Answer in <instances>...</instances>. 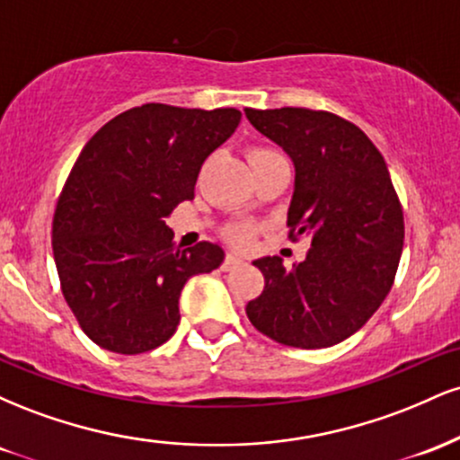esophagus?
<instances>
[{
    "label": "esophagus",
    "mask_w": 460,
    "mask_h": 460,
    "mask_svg": "<svg viewBox=\"0 0 460 460\" xmlns=\"http://www.w3.org/2000/svg\"><path fill=\"white\" fill-rule=\"evenodd\" d=\"M237 263H244V257L237 255V252H226L223 268H234V266H237Z\"/></svg>",
    "instance_id": "obj_1"
}]
</instances>
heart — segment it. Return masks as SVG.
I'll use <instances>...</instances> for the list:
<instances>
[{
  "mask_svg": "<svg viewBox=\"0 0 460 460\" xmlns=\"http://www.w3.org/2000/svg\"><path fill=\"white\" fill-rule=\"evenodd\" d=\"M272 155H279V153L272 149H266V146H255V149H251V153H248V162H257V160H263V157H272ZM226 235H229V240L234 242V244L246 246L252 237V229L251 225L246 223H235L226 229Z\"/></svg>",
  "mask_w": 460,
  "mask_h": 460,
  "instance_id": "heart-1",
  "label": "heart"
}]
</instances>
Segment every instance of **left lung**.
<instances>
[{
  "label": "left lung",
  "instance_id": "left-lung-1",
  "mask_svg": "<svg viewBox=\"0 0 460 460\" xmlns=\"http://www.w3.org/2000/svg\"><path fill=\"white\" fill-rule=\"evenodd\" d=\"M244 112L292 157L289 240L311 242L294 268H285L281 257L252 261L266 285L246 305V315L283 346H335L381 307L402 255V205L387 164L357 125L337 114L307 108Z\"/></svg>",
  "mask_w": 460,
  "mask_h": 460
}]
</instances>
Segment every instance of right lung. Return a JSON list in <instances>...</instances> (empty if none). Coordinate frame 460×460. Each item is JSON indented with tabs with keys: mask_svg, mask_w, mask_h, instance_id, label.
Returning a JSON list of instances; mask_svg holds the SVG:
<instances>
[{
	"mask_svg": "<svg viewBox=\"0 0 460 460\" xmlns=\"http://www.w3.org/2000/svg\"><path fill=\"white\" fill-rule=\"evenodd\" d=\"M235 108L145 103L114 116L79 153L54 214L60 288L82 331L119 355L162 346L179 324L190 277L225 251L179 248L166 218L194 199L203 162L240 125Z\"/></svg>",
	"mask_w": 460,
	"mask_h": 460,
	"instance_id": "right-lung-1",
	"label": "right lung"
}]
</instances>
